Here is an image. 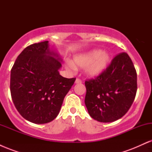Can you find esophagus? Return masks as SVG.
<instances>
[{
	"instance_id": "obj_1",
	"label": "esophagus",
	"mask_w": 152,
	"mask_h": 152,
	"mask_svg": "<svg viewBox=\"0 0 152 152\" xmlns=\"http://www.w3.org/2000/svg\"><path fill=\"white\" fill-rule=\"evenodd\" d=\"M75 83H82V81H81V79H80V78H77L76 79V81H75Z\"/></svg>"
}]
</instances>
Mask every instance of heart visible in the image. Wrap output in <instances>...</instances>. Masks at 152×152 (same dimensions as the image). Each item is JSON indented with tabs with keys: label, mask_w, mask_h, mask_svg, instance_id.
<instances>
[{
	"label": "heart",
	"mask_w": 152,
	"mask_h": 152,
	"mask_svg": "<svg viewBox=\"0 0 152 152\" xmlns=\"http://www.w3.org/2000/svg\"><path fill=\"white\" fill-rule=\"evenodd\" d=\"M111 61V55L102 50H92L76 56L74 62L66 61V67L69 70H75L76 67L85 68L87 76L96 77L102 74Z\"/></svg>",
	"instance_id": "1"
}]
</instances>
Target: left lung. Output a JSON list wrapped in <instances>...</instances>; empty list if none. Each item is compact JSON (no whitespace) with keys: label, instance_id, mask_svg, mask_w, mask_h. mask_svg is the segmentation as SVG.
I'll return each instance as SVG.
<instances>
[{"label":"left lung","instance_id":"8db88e82","mask_svg":"<svg viewBox=\"0 0 152 152\" xmlns=\"http://www.w3.org/2000/svg\"><path fill=\"white\" fill-rule=\"evenodd\" d=\"M85 104L88 114L100 122H112L126 114L137 91V75L125 52L118 53L106 71L85 81Z\"/></svg>","mask_w":152,"mask_h":152}]
</instances>
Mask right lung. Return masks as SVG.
Listing matches in <instances>:
<instances>
[{
  "label": "right lung",
  "instance_id": "right-lung-1",
  "mask_svg": "<svg viewBox=\"0 0 152 152\" xmlns=\"http://www.w3.org/2000/svg\"><path fill=\"white\" fill-rule=\"evenodd\" d=\"M61 62L48 41L34 43L19 54L10 71V89L21 116L34 124H46L58 116L64 97L76 78L59 74Z\"/></svg>",
  "mask_w": 152,
  "mask_h": 152
}]
</instances>
